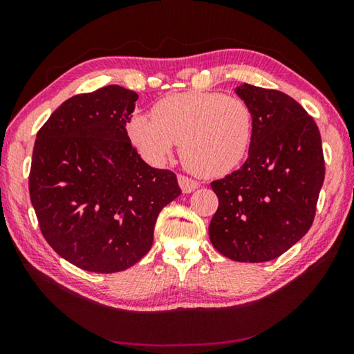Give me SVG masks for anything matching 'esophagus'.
<instances>
[{
  "label": "esophagus",
  "instance_id": "obj_1",
  "mask_svg": "<svg viewBox=\"0 0 354 354\" xmlns=\"http://www.w3.org/2000/svg\"><path fill=\"white\" fill-rule=\"evenodd\" d=\"M178 183H179V187L184 192V194H190V192H194L195 189H198V183L195 181V179L187 178L184 175H179L178 176Z\"/></svg>",
  "mask_w": 354,
  "mask_h": 354
}]
</instances>
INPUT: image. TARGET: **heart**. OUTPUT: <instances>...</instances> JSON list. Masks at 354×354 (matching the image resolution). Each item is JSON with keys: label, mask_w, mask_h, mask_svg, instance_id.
<instances>
[{"label": "heart", "mask_w": 354, "mask_h": 354, "mask_svg": "<svg viewBox=\"0 0 354 354\" xmlns=\"http://www.w3.org/2000/svg\"><path fill=\"white\" fill-rule=\"evenodd\" d=\"M254 115L247 101L230 95L189 92L160 100L153 117L134 115L131 139L153 164L179 143L183 164L200 176L226 175L247 156Z\"/></svg>", "instance_id": "obj_1"}]
</instances>
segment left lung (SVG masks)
Returning a JSON list of instances; mask_svg holds the SVG:
<instances>
[{"mask_svg": "<svg viewBox=\"0 0 354 354\" xmlns=\"http://www.w3.org/2000/svg\"><path fill=\"white\" fill-rule=\"evenodd\" d=\"M236 93L253 109V140L241 169L211 183L218 209L209 239L232 261L267 262L313 225L325 179L322 137L289 95L245 82Z\"/></svg>", "mask_w": 354, "mask_h": 354, "instance_id": "8db88e82", "label": "left lung"}]
</instances>
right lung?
<instances>
[{
	"label": "right lung",
	"instance_id": "1",
	"mask_svg": "<svg viewBox=\"0 0 354 354\" xmlns=\"http://www.w3.org/2000/svg\"><path fill=\"white\" fill-rule=\"evenodd\" d=\"M137 98L120 86L71 97L34 143L29 196L40 231L82 270L133 267L151 248L159 212L181 195L175 173L149 167L129 140Z\"/></svg>",
	"mask_w": 354,
	"mask_h": 354
}]
</instances>
